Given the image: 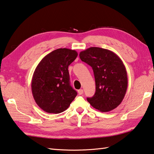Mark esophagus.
<instances>
[{"instance_id":"34e87169","label":"esophagus","mask_w":154,"mask_h":154,"mask_svg":"<svg viewBox=\"0 0 154 154\" xmlns=\"http://www.w3.org/2000/svg\"><path fill=\"white\" fill-rule=\"evenodd\" d=\"M78 93H79V95H82L83 93V89L78 90Z\"/></svg>"}]
</instances>
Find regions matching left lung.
Masks as SVG:
<instances>
[{
  "label": "left lung",
  "mask_w": 154,
  "mask_h": 154,
  "mask_svg": "<svg viewBox=\"0 0 154 154\" xmlns=\"http://www.w3.org/2000/svg\"><path fill=\"white\" fill-rule=\"evenodd\" d=\"M79 57L92 67L95 79V93L87 101L101 112L116 109L125 97L128 83L122 59L113 51L99 47L81 51Z\"/></svg>",
  "instance_id": "1"
}]
</instances>
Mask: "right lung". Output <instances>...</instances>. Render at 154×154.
I'll return each mask as SVG.
<instances>
[{
	"label": "right lung",
	"mask_w": 154,
	"mask_h": 154,
	"mask_svg": "<svg viewBox=\"0 0 154 154\" xmlns=\"http://www.w3.org/2000/svg\"><path fill=\"white\" fill-rule=\"evenodd\" d=\"M77 55L76 51L61 48L44 57L36 67L32 93L36 103L45 112H63L77 96L70 85L68 67Z\"/></svg>",
	"instance_id": "add662e5"
}]
</instances>
